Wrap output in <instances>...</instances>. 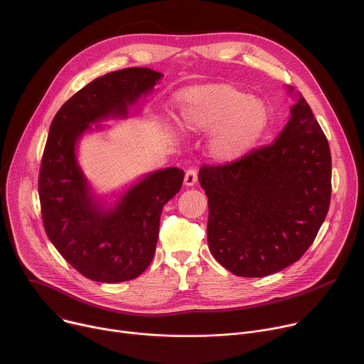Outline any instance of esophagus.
<instances>
[{
  "mask_svg": "<svg viewBox=\"0 0 364 364\" xmlns=\"http://www.w3.org/2000/svg\"><path fill=\"white\" fill-rule=\"evenodd\" d=\"M196 181H198V171H196V169H193V168L188 169V171H186V173H185L183 183H185L186 186H193V185L196 183Z\"/></svg>",
  "mask_w": 364,
  "mask_h": 364,
  "instance_id": "esophagus-1",
  "label": "esophagus"
}]
</instances>
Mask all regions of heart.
Here are the masks:
<instances>
[{
    "label": "heart",
    "mask_w": 364,
    "mask_h": 364,
    "mask_svg": "<svg viewBox=\"0 0 364 364\" xmlns=\"http://www.w3.org/2000/svg\"><path fill=\"white\" fill-rule=\"evenodd\" d=\"M181 122L191 131H215L209 151L220 162L242 158L267 122L263 102L229 84L191 88L178 95Z\"/></svg>",
    "instance_id": "b5f03b06"
}]
</instances>
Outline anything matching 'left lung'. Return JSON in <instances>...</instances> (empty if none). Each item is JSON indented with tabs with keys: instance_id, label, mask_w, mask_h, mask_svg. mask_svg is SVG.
I'll return each mask as SVG.
<instances>
[{
	"instance_id": "8db88e82",
	"label": "left lung",
	"mask_w": 364,
	"mask_h": 364,
	"mask_svg": "<svg viewBox=\"0 0 364 364\" xmlns=\"http://www.w3.org/2000/svg\"><path fill=\"white\" fill-rule=\"evenodd\" d=\"M208 245L242 277H263L297 262L326 219L331 156L326 135L299 94L291 117L270 144L225 165H203Z\"/></svg>"
}]
</instances>
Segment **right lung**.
I'll list each match as a JSON object with an SVG mask.
<instances>
[{
  "instance_id": "add662e5",
  "label": "right lung",
  "mask_w": 364,
  "mask_h": 364,
  "mask_svg": "<svg viewBox=\"0 0 364 364\" xmlns=\"http://www.w3.org/2000/svg\"><path fill=\"white\" fill-rule=\"evenodd\" d=\"M161 77L151 68H125L97 78L60 108L50 127L38 176L44 229L61 256L95 282L132 280L146 270L162 208L181 191L185 173L178 168L154 172L105 212L90 196L75 145L91 124L127 117L128 107Z\"/></svg>"
}]
</instances>
